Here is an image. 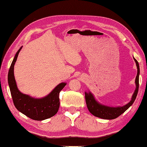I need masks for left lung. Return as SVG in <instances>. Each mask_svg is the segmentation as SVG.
I'll list each match as a JSON object with an SVG mask.
<instances>
[{"label": "left lung", "instance_id": "1", "mask_svg": "<svg viewBox=\"0 0 147 147\" xmlns=\"http://www.w3.org/2000/svg\"><path fill=\"white\" fill-rule=\"evenodd\" d=\"M134 60L136 63L138 73L137 76L136 77V90L132 96V99L129 103L126 104L124 106H119L117 107H109L102 105L98 102L95 100L94 96L90 92L87 93L85 92V101H86L87 107L88 110L91 113L92 115L96 116L98 118H100L105 119H113L118 118L121 114H122L124 112L126 111L130 106L132 105V103L134 102V101L136 98L138 89H139V76H140V65L138 61L134 58Z\"/></svg>", "mask_w": 147, "mask_h": 147}]
</instances>
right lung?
<instances>
[{
    "label": "right lung",
    "instance_id": "1",
    "mask_svg": "<svg viewBox=\"0 0 147 147\" xmlns=\"http://www.w3.org/2000/svg\"><path fill=\"white\" fill-rule=\"evenodd\" d=\"M21 47L16 53L8 72V84L13 103L18 111L28 118L42 121L55 116L59 109V93L66 85V83L58 85L46 96L40 99L32 98L20 92L18 89L14 76V65Z\"/></svg>",
    "mask_w": 147,
    "mask_h": 147
}]
</instances>
